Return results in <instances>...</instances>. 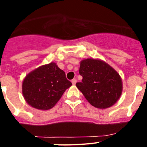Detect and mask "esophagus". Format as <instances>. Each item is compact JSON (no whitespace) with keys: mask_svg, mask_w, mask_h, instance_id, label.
Listing matches in <instances>:
<instances>
[{"mask_svg":"<svg viewBox=\"0 0 147 147\" xmlns=\"http://www.w3.org/2000/svg\"><path fill=\"white\" fill-rule=\"evenodd\" d=\"M76 82H77V80L76 79L72 80V83L73 84V85H75V84H76Z\"/></svg>","mask_w":147,"mask_h":147,"instance_id":"1","label":"esophagus"}]
</instances>
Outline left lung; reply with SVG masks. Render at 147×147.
I'll return each instance as SVG.
<instances>
[{"label": "left lung", "mask_w": 147, "mask_h": 147, "mask_svg": "<svg viewBox=\"0 0 147 147\" xmlns=\"http://www.w3.org/2000/svg\"><path fill=\"white\" fill-rule=\"evenodd\" d=\"M79 73L82 80L76 86L91 105L102 109L117 102L122 92V81L110 65L99 59H84Z\"/></svg>", "instance_id": "obj_1"}]
</instances>
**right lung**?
<instances>
[{
	"instance_id": "obj_1",
	"label": "right lung",
	"mask_w": 147,
	"mask_h": 147,
	"mask_svg": "<svg viewBox=\"0 0 147 147\" xmlns=\"http://www.w3.org/2000/svg\"><path fill=\"white\" fill-rule=\"evenodd\" d=\"M72 85L65 72L56 63L51 62L30 72L22 85L26 101L33 108L49 110L55 105L62 95Z\"/></svg>"
}]
</instances>
